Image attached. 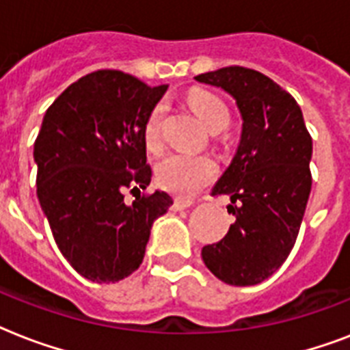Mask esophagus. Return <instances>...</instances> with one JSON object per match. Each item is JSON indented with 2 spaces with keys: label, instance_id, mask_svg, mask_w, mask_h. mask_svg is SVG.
I'll use <instances>...</instances> for the list:
<instances>
[{
  "label": "esophagus",
  "instance_id": "esophagus-1",
  "mask_svg": "<svg viewBox=\"0 0 350 350\" xmlns=\"http://www.w3.org/2000/svg\"><path fill=\"white\" fill-rule=\"evenodd\" d=\"M194 205V202L192 200H185V198H176L174 200V205L172 207L176 208V211H183V208H189Z\"/></svg>",
  "mask_w": 350,
  "mask_h": 350
}]
</instances>
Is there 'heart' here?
<instances>
[{
	"label": "heart",
	"instance_id": "1",
	"mask_svg": "<svg viewBox=\"0 0 350 350\" xmlns=\"http://www.w3.org/2000/svg\"><path fill=\"white\" fill-rule=\"evenodd\" d=\"M192 111L196 112L203 125L213 132L216 129H225L230 120L229 109L224 101L205 90H192L189 96ZM165 116V105L159 103L148 114L145 123V143L148 150H159L161 147V123ZM216 174V165L207 156H187L172 154L158 165L156 180L165 191L178 196H194L198 191L208 185Z\"/></svg>",
	"mask_w": 350,
	"mask_h": 350
}]
</instances>
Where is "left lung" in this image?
Returning <instances> with one entry per match:
<instances>
[{"label": "left lung", "mask_w": 350, "mask_h": 350, "mask_svg": "<svg viewBox=\"0 0 350 350\" xmlns=\"http://www.w3.org/2000/svg\"><path fill=\"white\" fill-rule=\"evenodd\" d=\"M232 96L241 116V136L232 161L213 194H225L236 216L218 243L202 258L221 282L247 287L272 276L291 254L309 202L312 137L301 109L265 74L224 67L196 76Z\"/></svg>", "instance_id": "obj_1"}]
</instances>
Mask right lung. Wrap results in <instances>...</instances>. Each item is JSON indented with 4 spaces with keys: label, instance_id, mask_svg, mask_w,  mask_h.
Masks as SVG:
<instances>
[{
    "label": "right lung",
    "instance_id": "right-lung-1",
    "mask_svg": "<svg viewBox=\"0 0 350 350\" xmlns=\"http://www.w3.org/2000/svg\"><path fill=\"white\" fill-rule=\"evenodd\" d=\"M167 85L148 87L120 70L79 78L46 109L34 143L38 200L65 260L83 278L116 283L142 265L152 224L172 205L147 189L145 123Z\"/></svg>",
    "mask_w": 350,
    "mask_h": 350
}]
</instances>
